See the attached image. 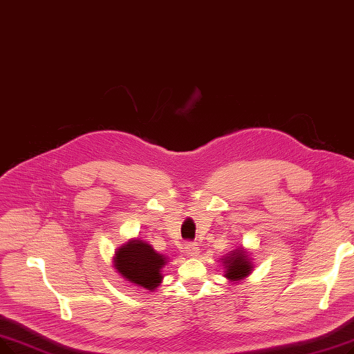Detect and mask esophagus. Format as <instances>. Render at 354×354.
Listing matches in <instances>:
<instances>
[{
	"label": "esophagus",
	"instance_id": "34e87169",
	"mask_svg": "<svg viewBox=\"0 0 354 354\" xmlns=\"http://www.w3.org/2000/svg\"><path fill=\"white\" fill-rule=\"evenodd\" d=\"M185 252H187V254H188L189 257L198 256V252H199L198 244H196V243H192V241H187V244H185Z\"/></svg>",
	"mask_w": 354,
	"mask_h": 354
}]
</instances>
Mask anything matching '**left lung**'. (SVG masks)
Segmentation results:
<instances>
[{
    "label": "left lung",
    "mask_w": 354,
    "mask_h": 354,
    "mask_svg": "<svg viewBox=\"0 0 354 354\" xmlns=\"http://www.w3.org/2000/svg\"><path fill=\"white\" fill-rule=\"evenodd\" d=\"M224 260V266L227 268L225 276L232 281H239L248 276L252 270L250 260L245 256L243 250H236L233 253H230Z\"/></svg>",
    "instance_id": "8db88e82"
}]
</instances>
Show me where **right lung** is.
<instances>
[{
    "label": "right lung",
    "mask_w": 354,
    "mask_h": 354,
    "mask_svg": "<svg viewBox=\"0 0 354 354\" xmlns=\"http://www.w3.org/2000/svg\"><path fill=\"white\" fill-rule=\"evenodd\" d=\"M115 269L131 283L147 290L155 289L160 281L165 257L142 240L129 241L115 253Z\"/></svg>",
    "instance_id": "right-lung-1"
}]
</instances>
